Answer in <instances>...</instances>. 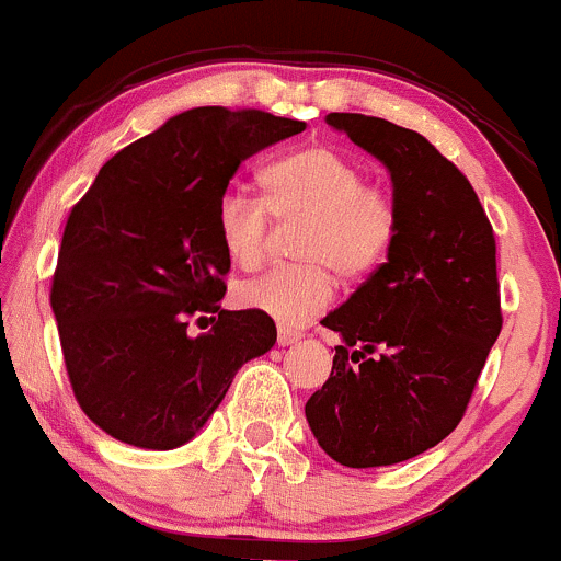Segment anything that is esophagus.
<instances>
[{"label": "esophagus", "mask_w": 561, "mask_h": 561, "mask_svg": "<svg viewBox=\"0 0 561 561\" xmlns=\"http://www.w3.org/2000/svg\"><path fill=\"white\" fill-rule=\"evenodd\" d=\"M276 341H279V346H293L300 341V333L298 330H290V328H279V333H276Z\"/></svg>", "instance_id": "1"}]
</instances>
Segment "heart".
Segmentation results:
<instances>
[{
  "label": "heart",
  "instance_id": "obj_1",
  "mask_svg": "<svg viewBox=\"0 0 561 561\" xmlns=\"http://www.w3.org/2000/svg\"><path fill=\"white\" fill-rule=\"evenodd\" d=\"M276 222H300L293 252L300 263L244 282L236 300L282 328L314 320L333 300V274L359 279L385 263L398 236V209L368 185L359 163L328 145L276 158L261 174V198L228 191L215 211V231L233 265L263 263Z\"/></svg>",
  "mask_w": 561,
  "mask_h": 561
}]
</instances>
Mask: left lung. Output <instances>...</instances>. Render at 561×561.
Segmentation results:
<instances>
[{
    "label": "left lung",
    "mask_w": 561,
    "mask_h": 561,
    "mask_svg": "<svg viewBox=\"0 0 561 561\" xmlns=\"http://www.w3.org/2000/svg\"><path fill=\"white\" fill-rule=\"evenodd\" d=\"M325 121L387 167L398 236L322 320L344 344L306 422L335 462L381 468L433 449L465 416L503 328L497 247L468 176L422 134L355 112Z\"/></svg>",
    "instance_id": "left-lung-1"
}]
</instances>
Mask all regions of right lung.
Instances as JSON below:
<instances>
[{
    "instance_id": "right-lung-1",
    "label": "right lung",
    "mask_w": 561,
    "mask_h": 561,
    "mask_svg": "<svg viewBox=\"0 0 561 561\" xmlns=\"http://www.w3.org/2000/svg\"><path fill=\"white\" fill-rule=\"evenodd\" d=\"M304 128L261 110H187L112 156L72 206L50 306L75 398L112 438L187 444L236 370L274 346V320L220 309L231 257L215 211L241 161ZM193 313L218 320L191 336Z\"/></svg>"
}]
</instances>
